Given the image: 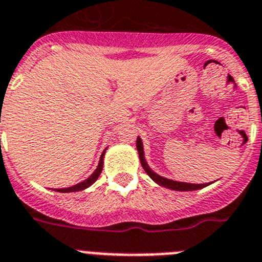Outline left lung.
<instances>
[{
  "mask_svg": "<svg viewBox=\"0 0 262 262\" xmlns=\"http://www.w3.org/2000/svg\"><path fill=\"white\" fill-rule=\"evenodd\" d=\"M136 148H138V152H139V159L140 163H142L143 169L147 172V175L152 179L154 182L158 183L159 185H163L165 188L173 189V191H196V189H201L207 187L208 184H191V183H182V182H175V180H169V179H165L163 176L158 175L152 169L149 168L148 164H147L146 159H144V151H143V143L140 140V138H138L136 140Z\"/></svg>",
  "mask_w": 262,
  "mask_h": 262,
  "instance_id": "obj_1",
  "label": "left lung"
}]
</instances>
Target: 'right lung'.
Instances as JSON below:
<instances>
[{"instance_id":"obj_1","label":"right lung","mask_w":262,"mask_h":262,"mask_svg":"<svg viewBox=\"0 0 262 262\" xmlns=\"http://www.w3.org/2000/svg\"><path fill=\"white\" fill-rule=\"evenodd\" d=\"M103 156H104V151H103V154L100 155L99 164H98L97 169L94 171V173L90 176V178H87L86 180H83V182L79 183V184H75V185H73V187H69V188L54 189V191L62 192V193H66V192H77V191H82V189L89 188L91 184H94V183L97 182L98 178H99V175H100V172H102V169H103Z\"/></svg>"}]
</instances>
